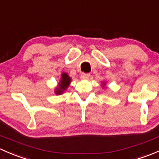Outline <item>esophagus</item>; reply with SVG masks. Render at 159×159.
<instances>
[{"label":"esophagus","mask_w":159,"mask_h":159,"mask_svg":"<svg viewBox=\"0 0 159 159\" xmlns=\"http://www.w3.org/2000/svg\"><path fill=\"white\" fill-rule=\"evenodd\" d=\"M90 77V74H85V73H83L82 75H81V78L82 80H88Z\"/></svg>","instance_id":"1"}]
</instances>
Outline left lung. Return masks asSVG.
I'll return each instance as SVG.
<instances>
[{
  "label": "left lung",
  "instance_id": "1",
  "mask_svg": "<svg viewBox=\"0 0 159 159\" xmlns=\"http://www.w3.org/2000/svg\"><path fill=\"white\" fill-rule=\"evenodd\" d=\"M105 84H106V82H102V88H103V89H105Z\"/></svg>",
  "mask_w": 159,
  "mask_h": 159
}]
</instances>
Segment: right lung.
Segmentation results:
<instances>
[{
    "label": "right lung",
    "mask_w": 159,
    "mask_h": 159,
    "mask_svg": "<svg viewBox=\"0 0 159 159\" xmlns=\"http://www.w3.org/2000/svg\"><path fill=\"white\" fill-rule=\"evenodd\" d=\"M70 82H71V78L68 75V74L63 72L61 76V79L57 83V87L54 89V93L57 95L64 94L67 91L68 88L69 87Z\"/></svg>",
    "instance_id": "1"
}]
</instances>
